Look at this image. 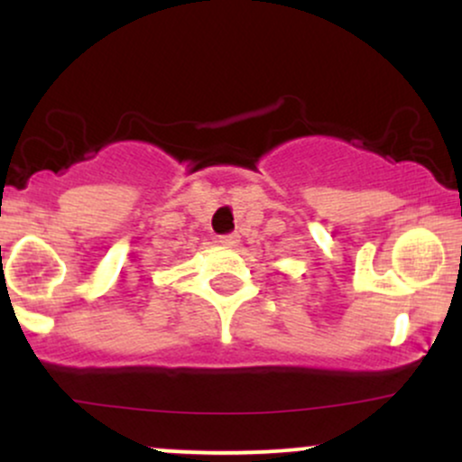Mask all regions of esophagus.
<instances>
[{"instance_id":"1","label":"esophagus","mask_w":462,"mask_h":462,"mask_svg":"<svg viewBox=\"0 0 462 462\" xmlns=\"http://www.w3.org/2000/svg\"><path fill=\"white\" fill-rule=\"evenodd\" d=\"M238 241H241V236H238V235H224V236H219V243L224 247H236Z\"/></svg>"}]
</instances>
